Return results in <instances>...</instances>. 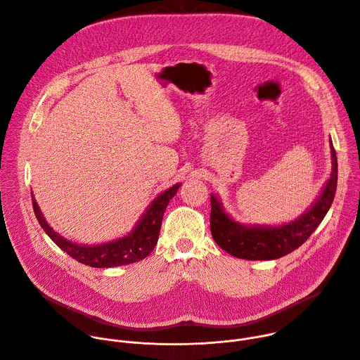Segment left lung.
Listing matches in <instances>:
<instances>
[{"label":"left lung","mask_w":360,"mask_h":360,"mask_svg":"<svg viewBox=\"0 0 360 360\" xmlns=\"http://www.w3.org/2000/svg\"><path fill=\"white\" fill-rule=\"evenodd\" d=\"M332 174L319 198L299 218L279 226L242 225L222 208L218 196L211 195V233L219 248L235 258L248 261H271L297 249L307 240L328 214L336 193L338 160L330 142Z\"/></svg>","instance_id":"obj_1"}]
</instances>
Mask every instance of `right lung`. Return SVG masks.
Instances as JSON below:
<instances>
[{
    "mask_svg": "<svg viewBox=\"0 0 360 360\" xmlns=\"http://www.w3.org/2000/svg\"><path fill=\"white\" fill-rule=\"evenodd\" d=\"M179 186L181 184H176L153 199L131 233L111 242L92 246L71 242L57 233L45 221L37 200L34 199V195L31 196L34 212L41 228L57 243L58 248L84 265L92 268H114L139 262L153 250L158 242L165 210Z\"/></svg>",
    "mask_w": 360,
    "mask_h": 360,
    "instance_id": "obj_1",
    "label": "right lung"
}]
</instances>
